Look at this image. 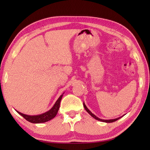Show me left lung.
Instances as JSON below:
<instances>
[{
    "instance_id": "obj_1",
    "label": "left lung",
    "mask_w": 150,
    "mask_h": 150,
    "mask_svg": "<svg viewBox=\"0 0 150 150\" xmlns=\"http://www.w3.org/2000/svg\"><path fill=\"white\" fill-rule=\"evenodd\" d=\"M83 105H84V108H85V110H86V111L91 116V117H93L95 119H96V120H99V121H101V122H107V123H110V122H115V121H116V120H119V119H120L121 117H122L124 115H122V116H121V117H118V118H117V119H109V120H104V119H100V118H98V117H97L96 115H95L93 114V113H92L91 111L89 110V109L88 108L86 107V104H84V103H83Z\"/></svg>"
}]
</instances>
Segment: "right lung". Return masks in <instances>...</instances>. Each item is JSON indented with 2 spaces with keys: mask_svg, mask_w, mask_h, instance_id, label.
Masks as SVG:
<instances>
[{
  "mask_svg": "<svg viewBox=\"0 0 150 150\" xmlns=\"http://www.w3.org/2000/svg\"><path fill=\"white\" fill-rule=\"evenodd\" d=\"M63 94L64 93L60 95L59 98L56 101L55 104L53 105V106L51 108L49 111H47L46 112L40 115H26V114L19 112V111L17 110L16 111H17V112L19 115H21V116L23 117L25 119L27 120L28 121H29V122L31 123L39 124V123H43V122H47V121L53 119V118L57 115V114L58 113V111L60 108V100L62 99Z\"/></svg>",
  "mask_w": 150,
  "mask_h": 150,
  "instance_id": "obj_1",
  "label": "right lung"
}]
</instances>
